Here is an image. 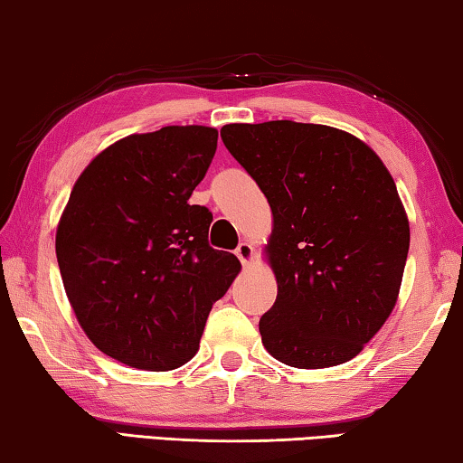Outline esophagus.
I'll return each instance as SVG.
<instances>
[{"label":"esophagus","mask_w":463,"mask_h":463,"mask_svg":"<svg viewBox=\"0 0 463 463\" xmlns=\"http://www.w3.org/2000/svg\"><path fill=\"white\" fill-rule=\"evenodd\" d=\"M234 253H237V258L241 260V263H243V266H249V263L253 261V247L249 245V243H239V247L234 249Z\"/></svg>","instance_id":"esophagus-1"}]
</instances>
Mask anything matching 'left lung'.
<instances>
[{
    "instance_id": "8db88e82",
    "label": "left lung",
    "mask_w": 463,
    "mask_h": 463,
    "mask_svg": "<svg viewBox=\"0 0 463 463\" xmlns=\"http://www.w3.org/2000/svg\"><path fill=\"white\" fill-rule=\"evenodd\" d=\"M274 216L266 255L278 297L260 319L276 361L327 369L354 358L390 317L410 247L390 171L346 131L297 121L220 129Z\"/></svg>"
}]
</instances>
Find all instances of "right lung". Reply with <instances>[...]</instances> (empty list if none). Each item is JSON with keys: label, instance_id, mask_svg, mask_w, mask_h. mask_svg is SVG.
<instances>
[{"label": "right lung", "instance_id": "obj_1", "mask_svg": "<svg viewBox=\"0 0 463 463\" xmlns=\"http://www.w3.org/2000/svg\"><path fill=\"white\" fill-rule=\"evenodd\" d=\"M218 131L166 126L102 150L80 175L55 234L65 295L107 356L173 371L200 348L212 305L241 263L208 245L212 212L192 205Z\"/></svg>", "mask_w": 463, "mask_h": 463}]
</instances>
